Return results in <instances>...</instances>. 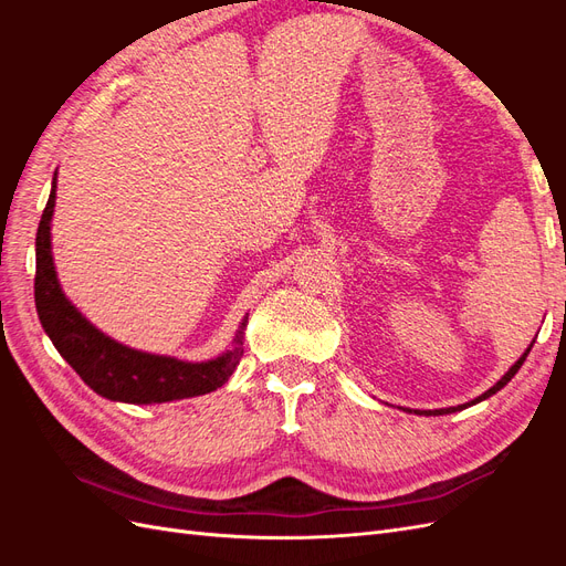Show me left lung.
<instances>
[{
	"label": "left lung",
	"mask_w": 566,
	"mask_h": 566,
	"mask_svg": "<svg viewBox=\"0 0 566 566\" xmlns=\"http://www.w3.org/2000/svg\"><path fill=\"white\" fill-rule=\"evenodd\" d=\"M536 342V339H534ZM534 342H531V345H528V349L517 358V361H515V366H512L505 375H503V378L499 380V382H495L491 389H486L484 394H482V397H476V399H472L470 403H460V406H451V408H437V410H416V413L418 416H447V413H455V410H462V408H468V406H474V403H479V401H484V399H489V397H493V394L495 391H501L512 378H515V373L522 368V364L526 361V356H528V352H531V347H534Z\"/></svg>",
	"instance_id": "obj_1"
}]
</instances>
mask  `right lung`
<instances>
[{"instance_id": "add662e5", "label": "right lung", "mask_w": 566, "mask_h": 566, "mask_svg": "<svg viewBox=\"0 0 566 566\" xmlns=\"http://www.w3.org/2000/svg\"><path fill=\"white\" fill-rule=\"evenodd\" d=\"M56 205V177L38 229L35 304L42 328L59 354L96 394L125 403H165L200 397L224 385L243 356V331L235 333L233 347L210 361H179L172 356L146 354L119 345L84 318L63 295L51 254V217Z\"/></svg>"}]
</instances>
